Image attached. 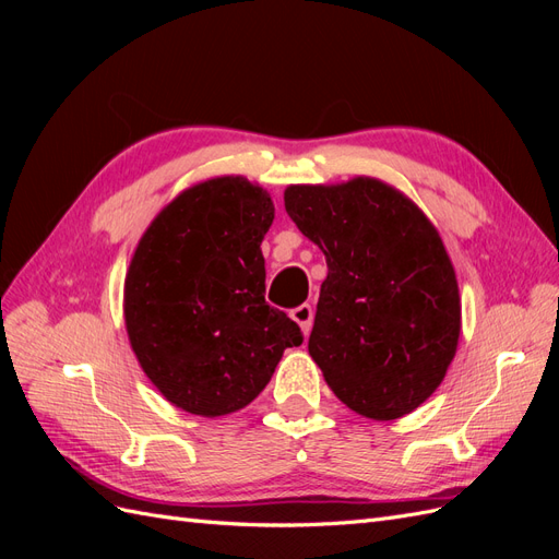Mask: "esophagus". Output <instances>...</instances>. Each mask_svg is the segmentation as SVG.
Returning <instances> with one entry per match:
<instances>
[{"instance_id":"obj_1","label":"esophagus","mask_w":559,"mask_h":559,"mask_svg":"<svg viewBox=\"0 0 559 559\" xmlns=\"http://www.w3.org/2000/svg\"><path fill=\"white\" fill-rule=\"evenodd\" d=\"M292 319L296 321V324L302 329V333H310V329H312V317H314V310H312V306H308V302H302V306H298V308H294L292 312Z\"/></svg>"}]
</instances>
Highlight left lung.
<instances>
[{"label": "left lung", "instance_id": "8db88e82", "mask_svg": "<svg viewBox=\"0 0 559 559\" xmlns=\"http://www.w3.org/2000/svg\"><path fill=\"white\" fill-rule=\"evenodd\" d=\"M284 207L326 257L308 349L333 394L370 419L413 413L443 382L462 326L436 228L368 177L289 186Z\"/></svg>", "mask_w": 559, "mask_h": 559}]
</instances>
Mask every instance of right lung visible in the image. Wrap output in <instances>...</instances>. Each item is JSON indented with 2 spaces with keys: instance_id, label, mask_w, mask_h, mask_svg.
<instances>
[{
  "instance_id": "right-lung-1",
  "label": "right lung",
  "mask_w": 559,
  "mask_h": 559,
  "mask_svg": "<svg viewBox=\"0 0 559 559\" xmlns=\"http://www.w3.org/2000/svg\"><path fill=\"white\" fill-rule=\"evenodd\" d=\"M270 195L242 177L183 191L148 226L126 277V326L146 378L177 408H245L302 331L265 302Z\"/></svg>"
}]
</instances>
